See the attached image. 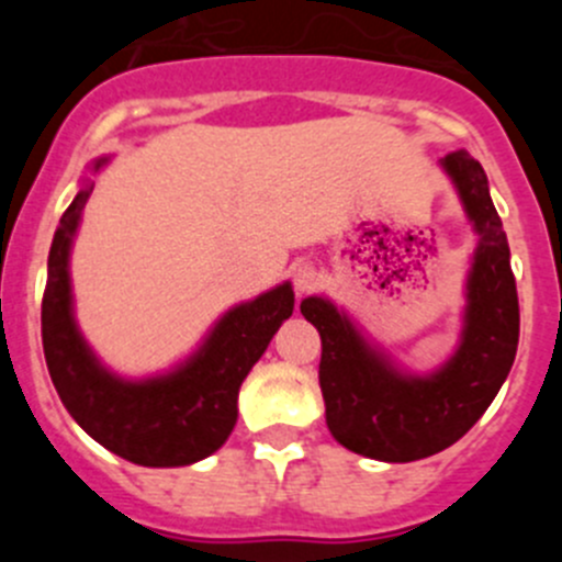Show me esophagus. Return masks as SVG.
Instances as JSON below:
<instances>
[{
	"label": "esophagus",
	"mask_w": 562,
	"mask_h": 562,
	"mask_svg": "<svg viewBox=\"0 0 562 562\" xmlns=\"http://www.w3.org/2000/svg\"><path fill=\"white\" fill-rule=\"evenodd\" d=\"M293 285H296V293H310L321 285V271L315 269L313 263H302L293 271Z\"/></svg>",
	"instance_id": "34e87169"
}]
</instances>
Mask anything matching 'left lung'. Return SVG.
I'll return each mask as SVG.
<instances>
[{"mask_svg": "<svg viewBox=\"0 0 562 562\" xmlns=\"http://www.w3.org/2000/svg\"><path fill=\"white\" fill-rule=\"evenodd\" d=\"M440 168L454 184L475 234L454 353L432 372H411L326 296H307L302 315L321 334V391L328 432L345 449L381 462H416L457 443L492 405L519 342L512 249L484 168L451 151Z\"/></svg>", "mask_w": 562, "mask_h": 562, "instance_id": "left-lung-1", "label": "left lung"}]
</instances>
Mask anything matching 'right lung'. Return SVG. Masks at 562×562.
Wrapping results in <instances>:
<instances>
[{"label":"right lung","mask_w":562,"mask_h":562,"mask_svg":"<svg viewBox=\"0 0 562 562\" xmlns=\"http://www.w3.org/2000/svg\"><path fill=\"white\" fill-rule=\"evenodd\" d=\"M105 162L108 157L94 160L92 171ZM92 190L94 181L83 179L48 252L43 350L56 394L83 432L127 462L181 468L206 459L234 432L247 372L293 315L291 282L231 307L173 370L138 381L116 375L89 348L72 307L70 249Z\"/></svg>","instance_id":"obj_1"}]
</instances>
